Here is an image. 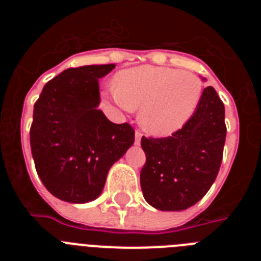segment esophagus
Here are the masks:
<instances>
[{
  "label": "esophagus",
  "mask_w": 261,
  "mask_h": 261,
  "mask_svg": "<svg viewBox=\"0 0 261 261\" xmlns=\"http://www.w3.org/2000/svg\"><path fill=\"white\" fill-rule=\"evenodd\" d=\"M135 138H136V144H140V141H141V138H142V133L140 132V130H136Z\"/></svg>",
  "instance_id": "obj_1"
}]
</instances>
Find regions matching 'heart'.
<instances>
[{"mask_svg":"<svg viewBox=\"0 0 261 261\" xmlns=\"http://www.w3.org/2000/svg\"><path fill=\"white\" fill-rule=\"evenodd\" d=\"M110 95L124 112L140 107V123L154 136H170L183 128L196 112L202 81L192 71L142 65L116 75Z\"/></svg>","mask_w":261,"mask_h":261,"instance_id":"1","label":"heart"}]
</instances>
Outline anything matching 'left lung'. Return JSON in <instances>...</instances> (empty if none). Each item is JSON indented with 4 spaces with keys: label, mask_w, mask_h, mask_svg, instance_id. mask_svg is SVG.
<instances>
[{
    "label": "left lung",
    "mask_w": 261,
    "mask_h": 261,
    "mask_svg": "<svg viewBox=\"0 0 261 261\" xmlns=\"http://www.w3.org/2000/svg\"><path fill=\"white\" fill-rule=\"evenodd\" d=\"M226 138L225 106L212 86L181 129L165 138L142 137L144 197L159 211L179 212L200 201L216 180Z\"/></svg>",
    "instance_id": "1"
}]
</instances>
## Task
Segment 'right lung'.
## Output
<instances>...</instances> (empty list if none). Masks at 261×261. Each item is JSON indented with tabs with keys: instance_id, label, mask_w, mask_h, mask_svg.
<instances>
[{
	"instance_id": "add662e5",
	"label": "right lung",
	"mask_w": 261,
	"mask_h": 261,
	"mask_svg": "<svg viewBox=\"0 0 261 261\" xmlns=\"http://www.w3.org/2000/svg\"><path fill=\"white\" fill-rule=\"evenodd\" d=\"M115 64L70 68L43 87L34 106L30 144L36 172L55 197L73 204L102 193L111 166L135 142L128 123L98 110L99 78Z\"/></svg>"
}]
</instances>
